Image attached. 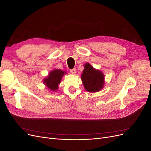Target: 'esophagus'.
Instances as JSON below:
<instances>
[{
	"mask_svg": "<svg viewBox=\"0 0 151 151\" xmlns=\"http://www.w3.org/2000/svg\"><path fill=\"white\" fill-rule=\"evenodd\" d=\"M70 72L72 73V74H76V69L75 68H72V69L70 70Z\"/></svg>",
	"mask_w": 151,
	"mask_h": 151,
	"instance_id": "1",
	"label": "esophagus"
}]
</instances>
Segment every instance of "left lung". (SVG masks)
Segmentation results:
<instances>
[{"label": "left lung", "mask_w": 151, "mask_h": 151, "mask_svg": "<svg viewBox=\"0 0 151 151\" xmlns=\"http://www.w3.org/2000/svg\"><path fill=\"white\" fill-rule=\"evenodd\" d=\"M81 79L85 89L91 93L98 92L103 88L104 83L103 73L94 69L88 63L84 65Z\"/></svg>", "instance_id": "1"}]
</instances>
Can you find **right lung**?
<instances>
[{
    "instance_id": "1",
    "label": "right lung",
    "mask_w": 151,
    "mask_h": 151,
    "mask_svg": "<svg viewBox=\"0 0 151 151\" xmlns=\"http://www.w3.org/2000/svg\"><path fill=\"white\" fill-rule=\"evenodd\" d=\"M63 74H65V72L62 70H53L50 72L48 76L44 79V83L50 89L56 91L58 89V86L60 84Z\"/></svg>"
}]
</instances>
